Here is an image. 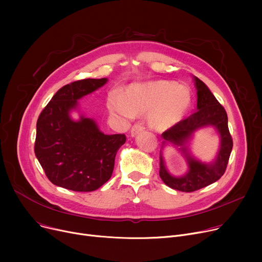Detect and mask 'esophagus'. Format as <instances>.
<instances>
[{
	"label": "esophagus",
	"instance_id": "34e87169",
	"mask_svg": "<svg viewBox=\"0 0 262 262\" xmlns=\"http://www.w3.org/2000/svg\"><path fill=\"white\" fill-rule=\"evenodd\" d=\"M144 125L142 123H140V122H138V123H136L135 125L132 127V130H130V135L133 136V137H135V136H137L138 135L139 133H141V132H143L144 130Z\"/></svg>",
	"mask_w": 262,
	"mask_h": 262
}]
</instances>
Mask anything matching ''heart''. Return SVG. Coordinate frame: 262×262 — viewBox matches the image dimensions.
<instances>
[{
    "label": "heart",
    "instance_id": "1",
    "mask_svg": "<svg viewBox=\"0 0 262 262\" xmlns=\"http://www.w3.org/2000/svg\"><path fill=\"white\" fill-rule=\"evenodd\" d=\"M190 103L191 94L186 87L159 80L130 85L124 91L123 98L120 94H112L108 107L125 118L149 112V125L161 130L176 125L188 112Z\"/></svg>",
    "mask_w": 262,
    "mask_h": 262
}]
</instances>
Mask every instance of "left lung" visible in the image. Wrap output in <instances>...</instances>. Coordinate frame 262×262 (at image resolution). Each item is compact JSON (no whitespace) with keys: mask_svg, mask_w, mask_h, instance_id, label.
<instances>
[{"mask_svg":"<svg viewBox=\"0 0 262 262\" xmlns=\"http://www.w3.org/2000/svg\"><path fill=\"white\" fill-rule=\"evenodd\" d=\"M194 82L198 94V112L180 121L161 135L164 139L162 146L168 143L180 146L187 159L189 170L181 177L171 175L160 153L159 176L167 186L183 192H193L220 180L225 173L232 149V138L228 129L227 114L224 107L217 102L215 96L200 78L194 76ZM205 126H213L222 138L218 156L211 164H203L196 161L189 155L186 147V143L193 133Z\"/></svg>","mask_w":262,"mask_h":262,"instance_id":"8db88e82","label":"left lung"}]
</instances>
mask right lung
<instances>
[{
    "label": "right lung",
    "instance_id": "obj_1",
    "mask_svg": "<svg viewBox=\"0 0 262 262\" xmlns=\"http://www.w3.org/2000/svg\"><path fill=\"white\" fill-rule=\"evenodd\" d=\"M86 78L68 84L54 94L37 121L35 155L50 182L78 192L99 189L112 177L124 134L105 135L95 121L70 117L81 99L107 82Z\"/></svg>",
    "mask_w": 262,
    "mask_h": 262
}]
</instances>
